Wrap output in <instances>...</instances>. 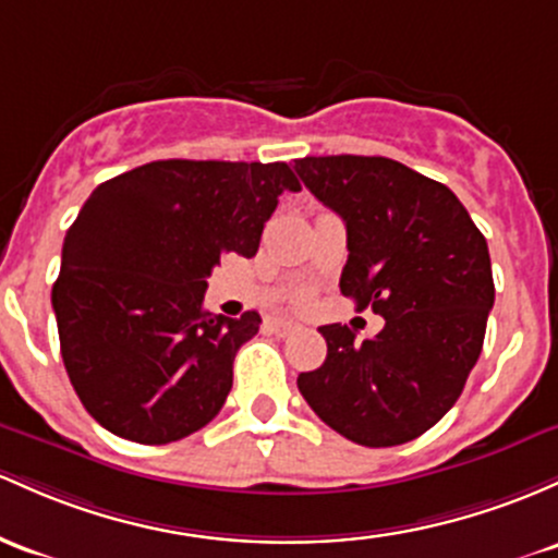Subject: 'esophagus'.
<instances>
[{"instance_id":"obj_1","label":"esophagus","mask_w":558,"mask_h":558,"mask_svg":"<svg viewBox=\"0 0 558 558\" xmlns=\"http://www.w3.org/2000/svg\"><path fill=\"white\" fill-rule=\"evenodd\" d=\"M267 328L272 330L275 336H289V333H293V330H296V323L280 320V317H275V320L267 323Z\"/></svg>"}]
</instances>
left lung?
Returning <instances> with one entry per match:
<instances>
[{
	"label": "left lung",
	"mask_w": 558,
	"mask_h": 558,
	"mask_svg": "<svg viewBox=\"0 0 558 558\" xmlns=\"http://www.w3.org/2000/svg\"><path fill=\"white\" fill-rule=\"evenodd\" d=\"M347 225L341 293L381 315L373 339L323 326L326 363L299 373L310 408L341 437L391 448L456 405L495 302L487 241L450 187L384 156H307L293 163Z\"/></svg>",
	"instance_id": "1"
}]
</instances>
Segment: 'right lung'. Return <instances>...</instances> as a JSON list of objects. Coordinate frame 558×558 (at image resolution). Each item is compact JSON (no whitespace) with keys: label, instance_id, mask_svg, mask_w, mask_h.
<instances>
[{"label":"right lung","instance_id":"right-lung-1","mask_svg":"<svg viewBox=\"0 0 558 558\" xmlns=\"http://www.w3.org/2000/svg\"><path fill=\"white\" fill-rule=\"evenodd\" d=\"M289 163L153 161L92 190L52 286L60 354L87 413L116 437L167 445L204 428L259 330L204 310L225 254H256Z\"/></svg>","mask_w":558,"mask_h":558}]
</instances>
